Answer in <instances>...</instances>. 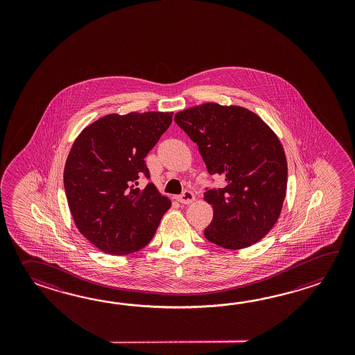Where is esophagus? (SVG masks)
<instances>
[{"label":"esophagus","instance_id":"1","mask_svg":"<svg viewBox=\"0 0 355 355\" xmlns=\"http://www.w3.org/2000/svg\"><path fill=\"white\" fill-rule=\"evenodd\" d=\"M176 199H178V202H180L181 204H190L196 200V196H194L190 190H185L182 194L176 196Z\"/></svg>","mask_w":355,"mask_h":355}]
</instances>
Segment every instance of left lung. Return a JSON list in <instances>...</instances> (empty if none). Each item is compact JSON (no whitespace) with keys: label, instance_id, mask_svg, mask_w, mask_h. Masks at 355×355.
Segmentation results:
<instances>
[{"label":"left lung","instance_id":"left-lung-1","mask_svg":"<svg viewBox=\"0 0 355 355\" xmlns=\"http://www.w3.org/2000/svg\"><path fill=\"white\" fill-rule=\"evenodd\" d=\"M175 121L198 144L208 173L226 181L223 188L204 193L213 207L205 239L228 250L264 239L287 194V159L279 138L242 106L205 103L175 114Z\"/></svg>","mask_w":355,"mask_h":355}]
</instances>
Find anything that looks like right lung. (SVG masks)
I'll return each instance as SVG.
<instances>
[{"mask_svg": "<svg viewBox=\"0 0 355 355\" xmlns=\"http://www.w3.org/2000/svg\"><path fill=\"white\" fill-rule=\"evenodd\" d=\"M173 112L107 114L76 138L64 165L68 207L78 231L98 249L128 255L151 241L171 207L148 182L144 157L173 121Z\"/></svg>", "mask_w": 355, "mask_h": 355, "instance_id": "1", "label": "right lung"}]
</instances>
